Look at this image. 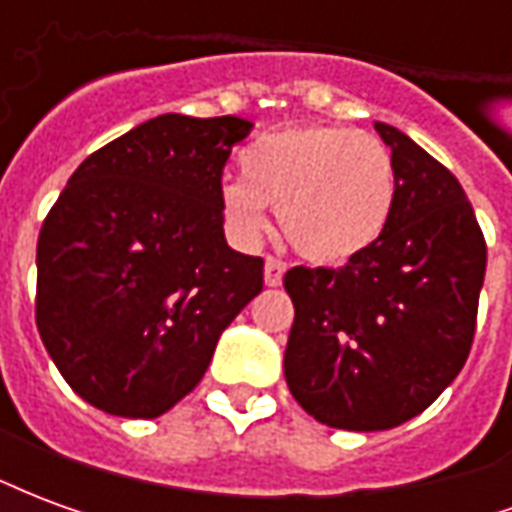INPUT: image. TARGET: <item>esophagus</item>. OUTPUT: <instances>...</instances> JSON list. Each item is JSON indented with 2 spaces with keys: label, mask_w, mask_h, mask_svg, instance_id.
I'll return each mask as SVG.
<instances>
[{
  "label": "esophagus",
  "mask_w": 512,
  "mask_h": 512,
  "mask_svg": "<svg viewBox=\"0 0 512 512\" xmlns=\"http://www.w3.org/2000/svg\"><path fill=\"white\" fill-rule=\"evenodd\" d=\"M285 260H279V257H266V268H263V277H266L268 288H277L282 285V277H285Z\"/></svg>",
  "instance_id": "34e87169"
}]
</instances>
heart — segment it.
<instances>
[{"label":"heart","instance_id":"b5f03b06","mask_svg":"<svg viewBox=\"0 0 512 512\" xmlns=\"http://www.w3.org/2000/svg\"><path fill=\"white\" fill-rule=\"evenodd\" d=\"M244 178L219 189L227 233L252 246L268 230V205L279 227L312 263L340 266L381 241L395 213L397 169L389 147L367 131L288 126L257 136L241 156Z\"/></svg>","mask_w":512,"mask_h":512}]
</instances>
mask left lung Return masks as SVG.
Segmentation results:
<instances>
[{"instance_id": "obj_1", "label": "left lung", "mask_w": 512, "mask_h": 512, "mask_svg": "<svg viewBox=\"0 0 512 512\" xmlns=\"http://www.w3.org/2000/svg\"><path fill=\"white\" fill-rule=\"evenodd\" d=\"M397 169L386 233L343 268L296 266L285 381L310 417L386 430L417 417L472 351L485 238L458 178L403 131L376 123Z\"/></svg>"}]
</instances>
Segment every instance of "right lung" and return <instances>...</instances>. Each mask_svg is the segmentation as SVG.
Masks as SVG:
<instances>
[{
	"label": "right lung",
	"instance_id": "add662e5",
	"mask_svg": "<svg viewBox=\"0 0 512 512\" xmlns=\"http://www.w3.org/2000/svg\"><path fill=\"white\" fill-rule=\"evenodd\" d=\"M241 117L161 115L73 172L38 238L40 340L106 414L153 419L200 384L219 334L263 290L224 241L219 189Z\"/></svg>",
	"mask_w": 512,
	"mask_h": 512
}]
</instances>
